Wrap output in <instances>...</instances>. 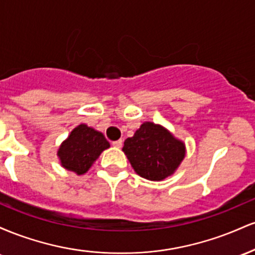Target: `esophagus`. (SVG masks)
Wrapping results in <instances>:
<instances>
[{"mask_svg":"<svg viewBox=\"0 0 255 255\" xmlns=\"http://www.w3.org/2000/svg\"><path fill=\"white\" fill-rule=\"evenodd\" d=\"M113 145L115 146V147L121 148V147H122V145H124V141H122L121 139H120V140H116V141H114V142H113Z\"/></svg>","mask_w":255,"mask_h":255,"instance_id":"esophagus-1","label":"esophagus"}]
</instances>
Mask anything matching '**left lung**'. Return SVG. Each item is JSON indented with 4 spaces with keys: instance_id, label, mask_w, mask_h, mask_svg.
Segmentation results:
<instances>
[{
    "instance_id": "left-lung-1",
    "label": "left lung",
    "mask_w": 255,
    "mask_h": 255,
    "mask_svg": "<svg viewBox=\"0 0 255 255\" xmlns=\"http://www.w3.org/2000/svg\"><path fill=\"white\" fill-rule=\"evenodd\" d=\"M139 176L163 181L171 176L186 156V145L162 125L144 122L122 148Z\"/></svg>"
}]
</instances>
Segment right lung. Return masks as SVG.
<instances>
[{"label":"right lung","instance_id":"right-lung-1","mask_svg":"<svg viewBox=\"0 0 255 255\" xmlns=\"http://www.w3.org/2000/svg\"><path fill=\"white\" fill-rule=\"evenodd\" d=\"M110 147L103 133L81 124L71 131L57 150L61 165L67 170L84 175L90 170L104 150Z\"/></svg>","mask_w":255,"mask_h":255}]
</instances>
